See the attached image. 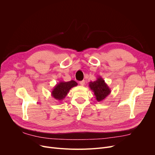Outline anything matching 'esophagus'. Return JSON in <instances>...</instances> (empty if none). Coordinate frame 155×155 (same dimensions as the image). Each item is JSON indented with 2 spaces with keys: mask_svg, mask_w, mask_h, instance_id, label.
<instances>
[{
  "mask_svg": "<svg viewBox=\"0 0 155 155\" xmlns=\"http://www.w3.org/2000/svg\"><path fill=\"white\" fill-rule=\"evenodd\" d=\"M79 84H80V85L84 86V85H85V80H82V81H80V82H79Z\"/></svg>",
  "mask_w": 155,
  "mask_h": 155,
  "instance_id": "obj_1",
  "label": "esophagus"
}]
</instances>
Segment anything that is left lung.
<instances>
[{
	"label": "left lung",
	"instance_id": "8db88e82",
	"mask_svg": "<svg viewBox=\"0 0 155 155\" xmlns=\"http://www.w3.org/2000/svg\"><path fill=\"white\" fill-rule=\"evenodd\" d=\"M88 85L94 93L95 99L98 102L104 101L111 92L110 88L101 76L97 77L94 82H89Z\"/></svg>",
	"mask_w": 155,
	"mask_h": 155
}]
</instances>
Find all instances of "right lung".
<instances>
[{
	"instance_id": "right-lung-1",
	"label": "right lung",
	"mask_w": 155,
	"mask_h": 155,
	"mask_svg": "<svg viewBox=\"0 0 155 155\" xmlns=\"http://www.w3.org/2000/svg\"><path fill=\"white\" fill-rule=\"evenodd\" d=\"M77 85L78 84L74 80H70L67 82L60 81L54 87L51 91V96L54 99L61 102L67 95L70 89Z\"/></svg>"
}]
</instances>
